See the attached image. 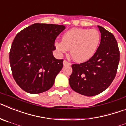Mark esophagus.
Returning <instances> with one entry per match:
<instances>
[{
  "label": "esophagus",
  "instance_id": "34e87169",
  "mask_svg": "<svg viewBox=\"0 0 126 126\" xmlns=\"http://www.w3.org/2000/svg\"><path fill=\"white\" fill-rule=\"evenodd\" d=\"M63 64L64 65H71V63L69 62L68 61H67L66 60H64V62H63Z\"/></svg>",
  "mask_w": 126,
  "mask_h": 126
}]
</instances>
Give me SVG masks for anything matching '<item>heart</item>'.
<instances>
[{
	"label": "heart",
	"mask_w": 126,
	"mask_h": 126,
	"mask_svg": "<svg viewBox=\"0 0 126 126\" xmlns=\"http://www.w3.org/2000/svg\"><path fill=\"white\" fill-rule=\"evenodd\" d=\"M101 36L95 29L74 28L65 32L62 42L55 43L56 49L61 53L70 50V54L76 62H83L89 60L97 50Z\"/></svg>",
	"instance_id": "obj_1"
}]
</instances>
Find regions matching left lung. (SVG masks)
Returning a JSON list of instances; mask_svg holds the SVG:
<instances>
[{"label":"left lung","mask_w":126,"mask_h":126,"mask_svg":"<svg viewBox=\"0 0 126 126\" xmlns=\"http://www.w3.org/2000/svg\"><path fill=\"white\" fill-rule=\"evenodd\" d=\"M101 42L97 50L88 61L72 65L69 79L70 86L77 93L87 96H95L110 85L117 74L120 52L113 34L98 26Z\"/></svg>","instance_id":"8db88e82"}]
</instances>
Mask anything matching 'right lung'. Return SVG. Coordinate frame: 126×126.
I'll return each mask as SVG.
<instances>
[{
	"label": "right lung",
	"mask_w": 126,
	"mask_h": 126,
	"mask_svg": "<svg viewBox=\"0 0 126 126\" xmlns=\"http://www.w3.org/2000/svg\"><path fill=\"white\" fill-rule=\"evenodd\" d=\"M65 29L64 25L35 23L14 38L10 50V65L14 80L24 91L36 94L52 87L64 61L53 57L54 43Z\"/></svg>",
	"instance_id": "1"
}]
</instances>
